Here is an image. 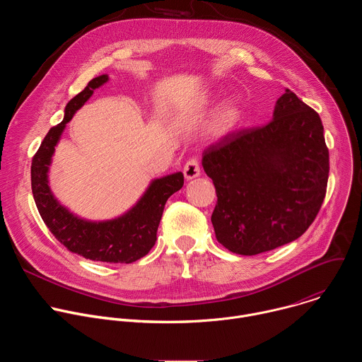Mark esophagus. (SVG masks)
<instances>
[{"instance_id": "obj_1", "label": "esophagus", "mask_w": 362, "mask_h": 362, "mask_svg": "<svg viewBox=\"0 0 362 362\" xmlns=\"http://www.w3.org/2000/svg\"><path fill=\"white\" fill-rule=\"evenodd\" d=\"M183 175H185V179H186V180L196 179V177L200 175V166H199L197 159H190V160L185 165V168H183Z\"/></svg>"}]
</instances>
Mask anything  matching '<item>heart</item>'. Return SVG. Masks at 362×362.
I'll list each match as a JSON object with an SVG mask.
<instances>
[{"mask_svg":"<svg viewBox=\"0 0 362 362\" xmlns=\"http://www.w3.org/2000/svg\"><path fill=\"white\" fill-rule=\"evenodd\" d=\"M218 100V95L214 93H202L199 94L194 101L192 103L193 107L199 109H206V107H212ZM240 103L238 98L232 97L229 98L225 105L221 107L218 112L214 123H212V133L215 136H225L228 134L238 123L240 117Z\"/></svg>","mask_w":362,"mask_h":362,"instance_id":"heart-1","label":"heart"}]
</instances>
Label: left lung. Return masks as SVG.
Masks as SVG:
<instances>
[{
  "mask_svg": "<svg viewBox=\"0 0 362 362\" xmlns=\"http://www.w3.org/2000/svg\"><path fill=\"white\" fill-rule=\"evenodd\" d=\"M202 166L216 187V239L252 256L298 239L325 197L329 153L320 115L295 93L276 100L272 120L228 134L204 150Z\"/></svg>",
  "mask_w": 362,
  "mask_h": 362,
  "instance_id": "1",
  "label": "left lung"
}]
</instances>
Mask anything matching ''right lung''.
<instances>
[{
    "label": "right lung",
    "instance_id": "add662e5",
    "mask_svg": "<svg viewBox=\"0 0 362 362\" xmlns=\"http://www.w3.org/2000/svg\"><path fill=\"white\" fill-rule=\"evenodd\" d=\"M107 81V74L94 77L67 103L63 122L48 130L33 159L31 187L44 223L70 252L97 262L132 264L147 255L156 242L165 204L173 193L182 189L183 173L176 172L153 179L129 211L106 221H88L73 214L54 196L48 180L56 146L67 123L86 105L94 90Z\"/></svg>",
    "mask_w": 362,
    "mask_h": 362
}]
</instances>
